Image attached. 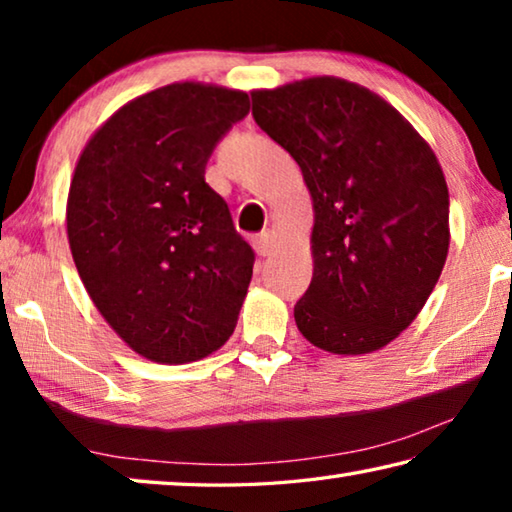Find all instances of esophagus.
<instances>
[{
  "mask_svg": "<svg viewBox=\"0 0 512 512\" xmlns=\"http://www.w3.org/2000/svg\"><path fill=\"white\" fill-rule=\"evenodd\" d=\"M253 248H255V253H257L259 257H268V255L273 253L275 241H273L271 235H268V232H262V235H257V237L253 239Z\"/></svg>",
  "mask_w": 512,
  "mask_h": 512,
  "instance_id": "34e87169",
  "label": "esophagus"
}]
</instances>
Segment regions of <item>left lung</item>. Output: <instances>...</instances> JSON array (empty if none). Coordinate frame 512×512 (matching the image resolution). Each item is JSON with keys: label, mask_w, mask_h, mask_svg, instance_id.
Here are the masks:
<instances>
[{"label": "left lung", "mask_w": 512, "mask_h": 512, "mask_svg": "<svg viewBox=\"0 0 512 512\" xmlns=\"http://www.w3.org/2000/svg\"><path fill=\"white\" fill-rule=\"evenodd\" d=\"M250 97L314 207V275L293 307L300 334L345 357L381 350L420 314L447 259L449 192L436 153L400 110L339 76Z\"/></svg>", "instance_id": "left-lung-1"}]
</instances>
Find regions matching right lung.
Returning a JSON list of instances; mask_svg holds the SVG:
<instances>
[{"label":"right lung","instance_id":"1","mask_svg":"<svg viewBox=\"0 0 512 512\" xmlns=\"http://www.w3.org/2000/svg\"><path fill=\"white\" fill-rule=\"evenodd\" d=\"M248 94L183 81L128 101L76 160L67 241L94 307L140 357L189 363L235 332L255 255L205 183Z\"/></svg>","mask_w":512,"mask_h":512}]
</instances>
